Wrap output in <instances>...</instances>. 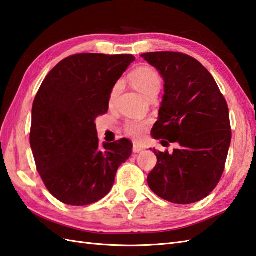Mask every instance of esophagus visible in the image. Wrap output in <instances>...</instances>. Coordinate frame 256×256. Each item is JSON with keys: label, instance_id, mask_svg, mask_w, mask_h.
Instances as JSON below:
<instances>
[{"label": "esophagus", "instance_id": "34e87169", "mask_svg": "<svg viewBox=\"0 0 256 256\" xmlns=\"http://www.w3.org/2000/svg\"><path fill=\"white\" fill-rule=\"evenodd\" d=\"M142 150H144V147H142V146H140L138 144H134V146H133V152H140Z\"/></svg>", "mask_w": 256, "mask_h": 256}]
</instances>
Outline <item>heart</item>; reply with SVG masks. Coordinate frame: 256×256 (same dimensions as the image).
Wrapping results in <instances>:
<instances>
[{
    "mask_svg": "<svg viewBox=\"0 0 256 256\" xmlns=\"http://www.w3.org/2000/svg\"><path fill=\"white\" fill-rule=\"evenodd\" d=\"M128 80L140 92H142L144 96L152 98L156 97L159 92L160 88L162 85V76L157 72L155 68L150 66H140L135 68L128 74ZM121 90V82H116L112 87L110 94H109V104H114V101L118 97V92ZM148 128V122L144 120H140V118H132L128 120L124 130L128 135L132 136L134 138H140L142 135L146 132Z\"/></svg>",
    "mask_w": 256,
    "mask_h": 256,
    "instance_id": "obj_1",
    "label": "heart"
}]
</instances>
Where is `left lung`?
Wrapping results in <instances>:
<instances>
[{
  "mask_svg": "<svg viewBox=\"0 0 256 256\" xmlns=\"http://www.w3.org/2000/svg\"><path fill=\"white\" fill-rule=\"evenodd\" d=\"M140 56L164 80L159 120L152 134L164 146L179 145L171 154L154 150L157 164L148 174V186L171 203H195L214 191L224 174L231 142L227 101L196 58L172 51Z\"/></svg>",
  "mask_w": 256,
  "mask_h": 256,
  "instance_id": "obj_1",
  "label": "left lung"
}]
</instances>
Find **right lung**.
Listing matches in <instances>:
<instances>
[{
	"label": "right lung",
	"instance_id": "right-lung-1",
	"mask_svg": "<svg viewBox=\"0 0 256 256\" xmlns=\"http://www.w3.org/2000/svg\"><path fill=\"white\" fill-rule=\"evenodd\" d=\"M134 60L132 54L68 56L36 94L29 136L36 168L64 204L84 206L104 198L132 154L126 138L100 146L94 120L108 112L111 89Z\"/></svg>",
	"mask_w": 256,
	"mask_h": 256
}]
</instances>
